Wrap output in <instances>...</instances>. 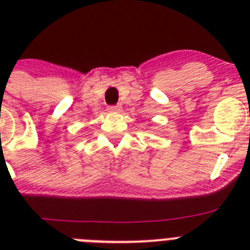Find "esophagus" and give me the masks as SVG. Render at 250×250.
<instances>
[{
    "label": "esophagus",
    "instance_id": "1",
    "mask_svg": "<svg viewBox=\"0 0 250 250\" xmlns=\"http://www.w3.org/2000/svg\"><path fill=\"white\" fill-rule=\"evenodd\" d=\"M107 110H109V112H120L121 107L120 106H110Z\"/></svg>",
    "mask_w": 250,
    "mask_h": 250
}]
</instances>
